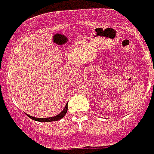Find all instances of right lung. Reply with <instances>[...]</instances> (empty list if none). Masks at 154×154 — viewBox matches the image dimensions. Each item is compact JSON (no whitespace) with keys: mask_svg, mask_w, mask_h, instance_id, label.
I'll return each instance as SVG.
<instances>
[{"mask_svg":"<svg viewBox=\"0 0 154 154\" xmlns=\"http://www.w3.org/2000/svg\"><path fill=\"white\" fill-rule=\"evenodd\" d=\"M67 104L65 106V108L63 109V110H62L59 114H57L56 116L54 117H50V118H35V117H32L31 115H27V116L30 118V119H32V120H35V121H38V122H54V121H57V120L61 119H62L63 117L66 115V112H67Z\"/></svg>","mask_w":154,"mask_h":154,"instance_id":"add662e5","label":"right lung"}]
</instances>
